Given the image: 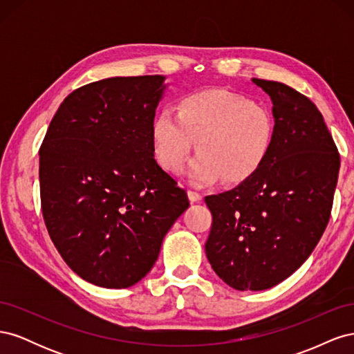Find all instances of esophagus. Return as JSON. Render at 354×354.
<instances>
[{
    "instance_id": "1",
    "label": "esophagus",
    "mask_w": 354,
    "mask_h": 354,
    "mask_svg": "<svg viewBox=\"0 0 354 354\" xmlns=\"http://www.w3.org/2000/svg\"><path fill=\"white\" fill-rule=\"evenodd\" d=\"M187 196H189L190 202H199V201H202V195L198 194V192H195V190H187Z\"/></svg>"
}]
</instances>
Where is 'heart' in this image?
Wrapping results in <instances>:
<instances>
[{
  "label": "heart",
  "instance_id": "b5f03b06",
  "mask_svg": "<svg viewBox=\"0 0 354 354\" xmlns=\"http://www.w3.org/2000/svg\"><path fill=\"white\" fill-rule=\"evenodd\" d=\"M156 158L169 173H180L198 142L201 152L190 162L195 185L223 180L241 185L252 178L269 158L274 138L273 113L241 94L224 90L192 93L178 115L162 111L153 121Z\"/></svg>",
  "mask_w": 354,
  "mask_h": 354
}]
</instances>
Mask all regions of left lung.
<instances>
[{
    "label": "left lung",
    "instance_id": "obj_1",
    "mask_svg": "<svg viewBox=\"0 0 354 354\" xmlns=\"http://www.w3.org/2000/svg\"><path fill=\"white\" fill-rule=\"evenodd\" d=\"M270 95L272 152L252 178L205 198L212 226L207 259L238 291H263L299 269L326 229L339 153L315 103L276 81L252 78Z\"/></svg>",
    "mask_w": 354,
    "mask_h": 354
}]
</instances>
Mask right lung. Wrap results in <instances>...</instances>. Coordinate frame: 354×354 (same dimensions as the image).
Segmentation results:
<instances>
[{"mask_svg": "<svg viewBox=\"0 0 354 354\" xmlns=\"http://www.w3.org/2000/svg\"><path fill=\"white\" fill-rule=\"evenodd\" d=\"M165 77H115L72 91L39 149L41 208L62 259L84 281L128 288L158 260L189 207L153 158Z\"/></svg>", "mask_w": 354, "mask_h": 354, "instance_id": "1", "label": "right lung"}]
</instances>
